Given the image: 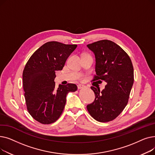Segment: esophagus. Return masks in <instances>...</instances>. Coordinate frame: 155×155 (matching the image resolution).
I'll return each instance as SVG.
<instances>
[{"mask_svg": "<svg viewBox=\"0 0 155 155\" xmlns=\"http://www.w3.org/2000/svg\"><path fill=\"white\" fill-rule=\"evenodd\" d=\"M84 88V85H78V89L79 90V89H82Z\"/></svg>", "mask_w": 155, "mask_h": 155, "instance_id": "1", "label": "esophagus"}]
</instances>
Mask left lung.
<instances>
[{"label": "left lung", "instance_id": "1", "mask_svg": "<svg viewBox=\"0 0 155 155\" xmlns=\"http://www.w3.org/2000/svg\"><path fill=\"white\" fill-rule=\"evenodd\" d=\"M95 56L92 81L106 82L105 88L91 87L95 98L87 106L96 120L105 123L116 119L127 105L134 83L133 63L127 53L112 41L104 39L87 45Z\"/></svg>", "mask_w": 155, "mask_h": 155}]
</instances>
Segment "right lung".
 <instances>
[{
  "label": "right lung",
  "mask_w": 155,
  "mask_h": 155,
  "mask_svg": "<svg viewBox=\"0 0 155 155\" xmlns=\"http://www.w3.org/2000/svg\"><path fill=\"white\" fill-rule=\"evenodd\" d=\"M77 45L47 42L32 54L22 73L27 109L39 123L50 124L60 117L68 92H75L74 84L55 88L56 71L61 70Z\"/></svg>",
  "instance_id": "add662e5"
}]
</instances>
